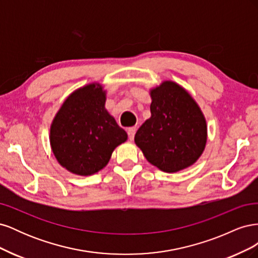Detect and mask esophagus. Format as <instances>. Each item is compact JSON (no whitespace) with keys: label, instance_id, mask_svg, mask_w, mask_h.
<instances>
[{"label":"esophagus","instance_id":"34e87169","mask_svg":"<svg viewBox=\"0 0 258 258\" xmlns=\"http://www.w3.org/2000/svg\"><path fill=\"white\" fill-rule=\"evenodd\" d=\"M128 138H129V140L130 141H132V140L135 139V135H136V128L135 127H131V128H129L128 129Z\"/></svg>","mask_w":258,"mask_h":258}]
</instances>
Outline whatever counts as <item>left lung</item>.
I'll list each match as a JSON object with an SVG mask.
<instances>
[{
  "label": "left lung",
  "instance_id": "8db88e82",
  "mask_svg": "<svg viewBox=\"0 0 258 258\" xmlns=\"http://www.w3.org/2000/svg\"><path fill=\"white\" fill-rule=\"evenodd\" d=\"M152 116L137 131L136 144L148 162L173 173L198 160L207 143V122L183 87L166 81L151 90Z\"/></svg>",
  "mask_w": 258,
  "mask_h": 258
}]
</instances>
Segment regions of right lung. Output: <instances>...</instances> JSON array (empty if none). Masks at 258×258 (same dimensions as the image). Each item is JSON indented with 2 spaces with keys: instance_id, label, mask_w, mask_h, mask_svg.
<instances>
[{
  "instance_id": "right-lung-1",
  "label": "right lung",
  "mask_w": 258,
  "mask_h": 258,
  "mask_svg": "<svg viewBox=\"0 0 258 258\" xmlns=\"http://www.w3.org/2000/svg\"><path fill=\"white\" fill-rule=\"evenodd\" d=\"M100 84L77 89L64 101L50 127L51 150L70 172L87 176L110 161L113 151L127 141V134L105 110Z\"/></svg>"
}]
</instances>
